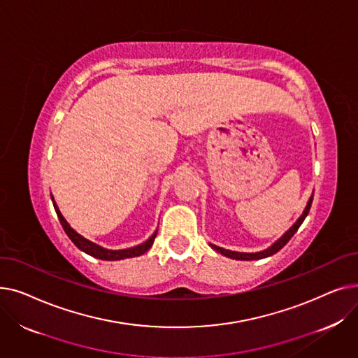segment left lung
<instances>
[{
  "label": "left lung",
  "mask_w": 358,
  "mask_h": 358,
  "mask_svg": "<svg viewBox=\"0 0 358 358\" xmlns=\"http://www.w3.org/2000/svg\"><path fill=\"white\" fill-rule=\"evenodd\" d=\"M312 200H313V194L310 196V199L308 200V204H306V208H305V210H303V213L300 215V217L293 223V227L283 235L281 238H278L271 247H268L267 250H264V251H259V252H236V251H229V250H224V248H220V247H216V245H213V243H209V245L215 250V251H217V252H220L222 255H224V257H228V258H232V259H241V261H252V259H261V258H267V257H271V255H274L275 252H278L281 248H283L286 243L290 241V238L297 232V229L300 228V224L303 223V220L306 219V216H308V213H309V210H310V206H312Z\"/></svg>",
  "instance_id": "obj_1"
}]
</instances>
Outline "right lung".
Returning a JSON list of instances; mask_svg holds the SVG:
<instances>
[{"label": "right lung", "mask_w": 358, "mask_h": 358, "mask_svg": "<svg viewBox=\"0 0 358 358\" xmlns=\"http://www.w3.org/2000/svg\"><path fill=\"white\" fill-rule=\"evenodd\" d=\"M52 197V201H53V208L56 210V215H58L59 217V222L62 224L64 231L66 232V235L69 236V239L75 243V247L80 248L83 252L94 257V258H99V259H104V261H119V259H124V258H134V257H139L142 254H145L150 247H152V243L155 241V236H157V232L155 231L152 235L149 236L148 241H145L143 243H141V245H136L134 248H127V250H119V251H113V250H107V248H103L100 245H97V243H94L91 241H88L87 238H84L83 235H80L77 231L71 228V224L65 220V217L62 216L58 204L55 203V199L53 196Z\"/></svg>", "instance_id": "obj_1"}]
</instances>
